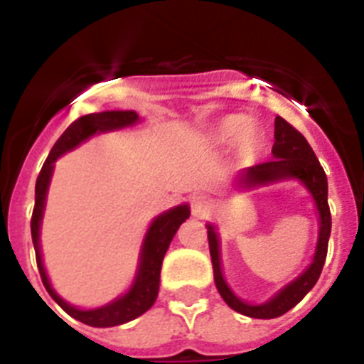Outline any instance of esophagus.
Returning a JSON list of instances; mask_svg holds the SVG:
<instances>
[{"label": "esophagus", "mask_w": 364, "mask_h": 364, "mask_svg": "<svg viewBox=\"0 0 364 364\" xmlns=\"http://www.w3.org/2000/svg\"><path fill=\"white\" fill-rule=\"evenodd\" d=\"M211 208H213V204H211L210 197H205V195H195V197H191V213L195 215V217H208Z\"/></svg>", "instance_id": "esophagus-1"}]
</instances>
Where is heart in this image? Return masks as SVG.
I'll return each mask as SVG.
<instances>
[{
	"mask_svg": "<svg viewBox=\"0 0 364 364\" xmlns=\"http://www.w3.org/2000/svg\"><path fill=\"white\" fill-rule=\"evenodd\" d=\"M252 129L253 124L250 118L240 117V114H233V117H228L217 125L215 129V140L220 144H233L244 140L246 144L252 142Z\"/></svg>",
	"mask_w": 364,
	"mask_h": 364,
	"instance_id": "obj_1",
	"label": "heart"
}]
</instances>
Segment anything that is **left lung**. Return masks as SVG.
<instances>
[{
    "instance_id": "left-lung-1",
    "label": "left lung",
    "mask_w": 364,
    "mask_h": 364,
    "mask_svg": "<svg viewBox=\"0 0 364 364\" xmlns=\"http://www.w3.org/2000/svg\"><path fill=\"white\" fill-rule=\"evenodd\" d=\"M272 153L273 160L269 162L247 167L240 175V184H244L246 188H255V186L273 184V182L284 178H297L311 193L317 211H319V239H317L314 260L306 268V272L301 273L294 282L286 284L275 297L266 301L264 304H247L231 291L226 279L222 275L218 235L215 228L208 224V240H210L211 262H213L215 284H217L218 294L226 301L228 306L239 314L253 317V319L281 317L286 311L291 310L297 302L302 301V297L314 288L323 272L328 252V239H330V231H332V215L328 208V180L324 169L321 167L310 144L306 142V138L281 117L275 118V144H273Z\"/></svg>"
}]
</instances>
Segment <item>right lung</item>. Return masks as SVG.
Returning a JSON list of instances; mask_svg holds the SVG:
<instances>
[{
    "instance_id": "obj_1",
    "label": "right lung",
    "mask_w": 364,
    "mask_h": 364,
    "mask_svg": "<svg viewBox=\"0 0 364 364\" xmlns=\"http://www.w3.org/2000/svg\"><path fill=\"white\" fill-rule=\"evenodd\" d=\"M138 122V114L134 111H104V112H92L85 117L74 120L73 124L65 129V133L58 138V142L50 149L49 156L45 160L41 167L40 175L36 180V202H34V211L31 218V233L34 250H36V262L40 269L41 282H43L45 290L49 291L50 297L80 323L89 324L95 328H107L118 326V324L129 323L136 319L142 314H146L156 301L160 286V269H162V260L166 255L167 247L171 244L176 230L180 224L189 218V205L182 204L176 205L173 210L159 215L154 218L153 224L149 226L146 233V239L142 244V252H140V264H138L136 279L129 291L122 297L114 299L112 302L105 306L95 308V310H80L76 306H70L69 302L63 301L50 286L47 272L43 268V260H41L40 252V226L41 218H43L45 210V198H47V189L50 184V176H53L54 162H56L63 153L74 149L76 146L91 138L96 133H107V131L122 129L127 125H133Z\"/></svg>"
}]
</instances>
